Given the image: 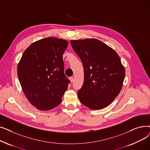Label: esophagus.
<instances>
[{
    "mask_svg": "<svg viewBox=\"0 0 150 150\" xmlns=\"http://www.w3.org/2000/svg\"><path fill=\"white\" fill-rule=\"evenodd\" d=\"M69 80H70L71 83H73L74 81V77H70L69 78Z\"/></svg>",
    "mask_w": 150,
    "mask_h": 150,
    "instance_id": "1",
    "label": "esophagus"
}]
</instances>
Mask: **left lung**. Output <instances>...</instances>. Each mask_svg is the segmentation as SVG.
Wrapping results in <instances>:
<instances>
[{
  "label": "left lung",
  "instance_id": "left-lung-1",
  "mask_svg": "<svg viewBox=\"0 0 150 150\" xmlns=\"http://www.w3.org/2000/svg\"><path fill=\"white\" fill-rule=\"evenodd\" d=\"M70 44L84 67V83L78 92V98L91 109L107 107L119 94L125 76L119 54L97 39L71 40Z\"/></svg>",
  "mask_w": 150,
  "mask_h": 150
}]
</instances>
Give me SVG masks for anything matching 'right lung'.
Segmentation results:
<instances>
[{
    "mask_svg": "<svg viewBox=\"0 0 150 150\" xmlns=\"http://www.w3.org/2000/svg\"><path fill=\"white\" fill-rule=\"evenodd\" d=\"M65 39L49 37L35 41L23 52L17 67L22 89L30 103L41 111L58 106L70 82L64 74Z\"/></svg>",
    "mask_w": 150,
    "mask_h": 150,
    "instance_id": "1",
    "label": "right lung"
}]
</instances>
